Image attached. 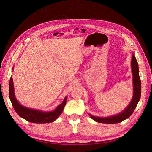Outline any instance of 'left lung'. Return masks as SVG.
<instances>
[{
    "instance_id": "obj_1",
    "label": "left lung",
    "mask_w": 152,
    "mask_h": 152,
    "mask_svg": "<svg viewBox=\"0 0 152 152\" xmlns=\"http://www.w3.org/2000/svg\"><path fill=\"white\" fill-rule=\"evenodd\" d=\"M131 68L132 72V83H133V96L131 102L127 106V107L121 113L115 115H113L108 117H99L93 116L89 114L92 119L94 121L104 124H116L121 122L129 117L134 112L136 106L138 103L141 98V80L139 75V68L138 63L137 62L136 59L134 54L132 55L131 60Z\"/></svg>"
}]
</instances>
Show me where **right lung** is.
<instances>
[{
    "label": "right lung",
    "instance_id": "right-lung-1",
    "mask_svg": "<svg viewBox=\"0 0 152 152\" xmlns=\"http://www.w3.org/2000/svg\"><path fill=\"white\" fill-rule=\"evenodd\" d=\"M9 95H10V98L12 107L16 112L18 114V115L25 119L27 121L38 124L52 122L56 120L62 113L63 108L66 104L67 98V97H65L63 102L60 104L58 105L56 109L51 112H45L40 111V110H37L25 107L18 102L15 97V89H14L12 77H11L10 81V93H9Z\"/></svg>",
    "mask_w": 152,
    "mask_h": 152
}]
</instances>
